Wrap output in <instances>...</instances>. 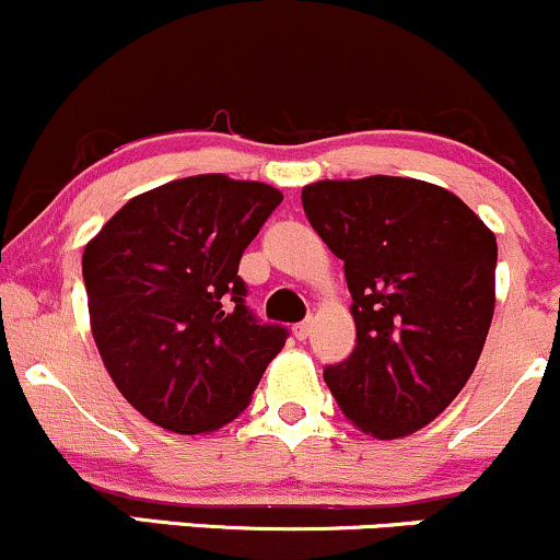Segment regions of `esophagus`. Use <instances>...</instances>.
<instances>
[{
    "mask_svg": "<svg viewBox=\"0 0 560 560\" xmlns=\"http://www.w3.org/2000/svg\"><path fill=\"white\" fill-rule=\"evenodd\" d=\"M310 332H312V319H304V323H299L296 328H293V336H296L299 341L310 338Z\"/></svg>",
    "mask_w": 560,
    "mask_h": 560,
    "instance_id": "34e87169",
    "label": "esophagus"
}]
</instances>
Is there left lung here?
<instances>
[{
  "label": "left lung",
  "mask_w": 560,
  "mask_h": 560,
  "mask_svg": "<svg viewBox=\"0 0 560 560\" xmlns=\"http://www.w3.org/2000/svg\"><path fill=\"white\" fill-rule=\"evenodd\" d=\"M338 259L357 347L325 383L357 429L397 439L429 425L474 373L494 314L498 241L444 187L407 177L323 179L301 190Z\"/></svg>",
  "instance_id": "8db88e82"
}]
</instances>
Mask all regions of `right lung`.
Instances as JSON below:
<instances>
[{
    "label": "right lung",
    "mask_w": 560,
    "mask_h": 560,
    "mask_svg": "<svg viewBox=\"0 0 560 560\" xmlns=\"http://www.w3.org/2000/svg\"><path fill=\"white\" fill-rule=\"evenodd\" d=\"M264 182L198 174L131 198L81 256L92 336L124 399L174 433L246 410L285 347L246 306L243 250L280 206Z\"/></svg>",
    "instance_id": "add662e5"
}]
</instances>
